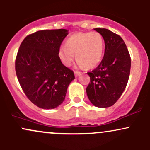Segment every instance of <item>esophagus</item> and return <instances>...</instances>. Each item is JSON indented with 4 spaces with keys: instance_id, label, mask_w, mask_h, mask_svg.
I'll return each instance as SVG.
<instances>
[{
    "instance_id": "1",
    "label": "esophagus",
    "mask_w": 150,
    "mask_h": 150,
    "mask_svg": "<svg viewBox=\"0 0 150 150\" xmlns=\"http://www.w3.org/2000/svg\"><path fill=\"white\" fill-rule=\"evenodd\" d=\"M75 73V77H78L79 76V75H81V73H80V72H77V71H75V73Z\"/></svg>"
}]
</instances>
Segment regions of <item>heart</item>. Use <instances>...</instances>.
I'll return each instance as SVG.
<instances>
[{
  "instance_id": "heart-1",
  "label": "heart",
  "mask_w": 150,
  "mask_h": 150,
  "mask_svg": "<svg viewBox=\"0 0 150 150\" xmlns=\"http://www.w3.org/2000/svg\"><path fill=\"white\" fill-rule=\"evenodd\" d=\"M104 49V38L100 33L79 32L70 36L65 46L60 47L58 56L63 65L69 67L75 59V53L78 68H92L101 61Z\"/></svg>"
}]
</instances>
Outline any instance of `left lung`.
Wrapping results in <instances>:
<instances>
[{
    "instance_id": "obj_1",
    "label": "left lung",
    "mask_w": 150,
    "mask_h": 150,
    "mask_svg": "<svg viewBox=\"0 0 150 150\" xmlns=\"http://www.w3.org/2000/svg\"><path fill=\"white\" fill-rule=\"evenodd\" d=\"M94 30L104 38V56L100 64L87 73L90 82L86 92L94 106L107 108L113 106L125 90L131 61L126 45L119 35L107 29Z\"/></svg>"
}]
</instances>
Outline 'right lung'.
<instances>
[{"label": "right lung", "mask_w": 150, "mask_h": 150, "mask_svg": "<svg viewBox=\"0 0 150 150\" xmlns=\"http://www.w3.org/2000/svg\"><path fill=\"white\" fill-rule=\"evenodd\" d=\"M68 34L65 29L38 31L25 37L17 55L15 70L22 90L43 109L61 105L75 79L73 72L58 56L61 43Z\"/></svg>", "instance_id": "add662e5"}]
</instances>
